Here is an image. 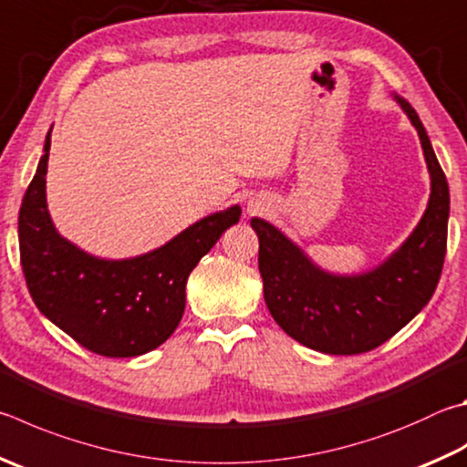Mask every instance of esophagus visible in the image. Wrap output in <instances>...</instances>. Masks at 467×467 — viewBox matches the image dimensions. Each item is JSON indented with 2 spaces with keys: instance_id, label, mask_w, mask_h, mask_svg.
I'll return each instance as SVG.
<instances>
[{
  "instance_id": "obj_1",
  "label": "esophagus",
  "mask_w": 467,
  "mask_h": 467,
  "mask_svg": "<svg viewBox=\"0 0 467 467\" xmlns=\"http://www.w3.org/2000/svg\"><path fill=\"white\" fill-rule=\"evenodd\" d=\"M253 210H255V208H251V212H253Z\"/></svg>"
}]
</instances>
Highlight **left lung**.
<instances>
[{"mask_svg":"<svg viewBox=\"0 0 467 467\" xmlns=\"http://www.w3.org/2000/svg\"><path fill=\"white\" fill-rule=\"evenodd\" d=\"M394 98L419 132L431 196L417 228L381 265L359 275L328 274L267 220H251L259 236V274L271 317L315 351L358 355L376 349L427 306L439 284L447 249L449 185L419 114L409 101Z\"/></svg>","mask_w":467,"mask_h":467,"instance_id":"obj_1","label":"left lung"}]
</instances>
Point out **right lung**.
<instances>
[{
	"instance_id": "1",
	"label": "right lung",
	"mask_w": 467,
	"mask_h": 467,
	"mask_svg": "<svg viewBox=\"0 0 467 467\" xmlns=\"http://www.w3.org/2000/svg\"><path fill=\"white\" fill-rule=\"evenodd\" d=\"M48 150L50 132L18 216L20 261L34 304L81 347L104 358H137L157 349L183 317L192 269L228 226L239 223L241 208L202 218L145 255L98 259L63 239L50 220Z\"/></svg>"
}]
</instances>
